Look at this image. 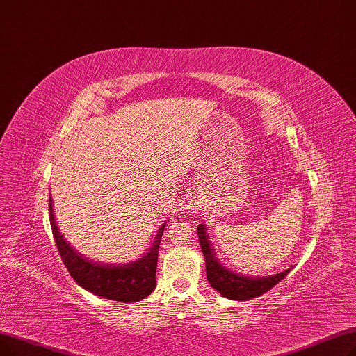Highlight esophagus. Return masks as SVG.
Masks as SVG:
<instances>
[{
  "label": "esophagus",
  "mask_w": 356,
  "mask_h": 356,
  "mask_svg": "<svg viewBox=\"0 0 356 356\" xmlns=\"http://www.w3.org/2000/svg\"><path fill=\"white\" fill-rule=\"evenodd\" d=\"M197 204H198L197 200H194V198H191V200H190V206H191V207H195Z\"/></svg>",
  "instance_id": "1"
}]
</instances>
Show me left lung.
<instances>
[{"label":"left lung","instance_id":"obj_1","mask_svg":"<svg viewBox=\"0 0 356 356\" xmlns=\"http://www.w3.org/2000/svg\"><path fill=\"white\" fill-rule=\"evenodd\" d=\"M197 233L202 255H204L206 259L207 280L220 296H223L229 300L246 301L250 298L259 297L269 291L270 289H274V286L281 280H284V277L291 270V268H289L280 274L268 277H249L234 273V270L225 266L216 257V252L211 248V241H209L206 225H200L197 227Z\"/></svg>","mask_w":356,"mask_h":356}]
</instances>
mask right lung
I'll use <instances>...</instances> for the list:
<instances>
[{
	"instance_id": "obj_1",
	"label": "right lung",
	"mask_w": 356,
	"mask_h": 356,
	"mask_svg": "<svg viewBox=\"0 0 356 356\" xmlns=\"http://www.w3.org/2000/svg\"><path fill=\"white\" fill-rule=\"evenodd\" d=\"M49 218L60 258L83 290L120 302H138L155 290L158 250L166 222L161 225L154 242L140 258L124 264H106L82 255L66 241L56 225L52 197H49Z\"/></svg>"
}]
</instances>
